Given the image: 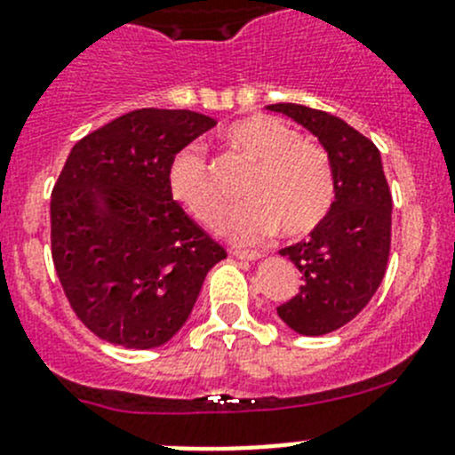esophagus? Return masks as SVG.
<instances>
[{"instance_id": "34e87169", "label": "esophagus", "mask_w": 455, "mask_h": 455, "mask_svg": "<svg viewBox=\"0 0 455 455\" xmlns=\"http://www.w3.org/2000/svg\"><path fill=\"white\" fill-rule=\"evenodd\" d=\"M232 257L241 259V261H259L263 254L257 252V250H235V252H232Z\"/></svg>"}]
</instances>
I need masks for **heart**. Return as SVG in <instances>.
Instances as JSON below:
<instances>
[{"mask_svg": "<svg viewBox=\"0 0 455 455\" xmlns=\"http://www.w3.org/2000/svg\"><path fill=\"white\" fill-rule=\"evenodd\" d=\"M225 138L259 163L245 188L243 205L225 216L223 232L235 243H259L272 232L304 236L328 214L335 176L323 147L304 140L297 129L272 116H250L232 124ZM172 196L207 228H219L225 198L198 149H185L172 163Z\"/></svg>", "mask_w": 455, "mask_h": 455, "instance_id": "1", "label": "heart"}]
</instances>
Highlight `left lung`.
<instances>
[{
  "label": "left lung",
  "mask_w": 455,
  "mask_h": 455,
  "mask_svg": "<svg viewBox=\"0 0 455 455\" xmlns=\"http://www.w3.org/2000/svg\"><path fill=\"white\" fill-rule=\"evenodd\" d=\"M308 129L328 151L335 201L308 239L279 250L304 285L276 308L281 322L306 337L346 326L373 299L391 250L393 198L379 149L337 116L292 102L267 105Z\"/></svg>",
  "instance_id": "8db88e82"
}]
</instances>
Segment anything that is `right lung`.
I'll return each instance as SVG.
<instances>
[{"mask_svg": "<svg viewBox=\"0 0 455 455\" xmlns=\"http://www.w3.org/2000/svg\"><path fill=\"white\" fill-rule=\"evenodd\" d=\"M216 124L188 109H138L76 142L51 194V254L93 335L156 348L183 328L228 254L170 189L176 154Z\"/></svg>", "mask_w": 455, "mask_h": 455, "instance_id": "add662e5", "label": "right lung"}]
</instances>
